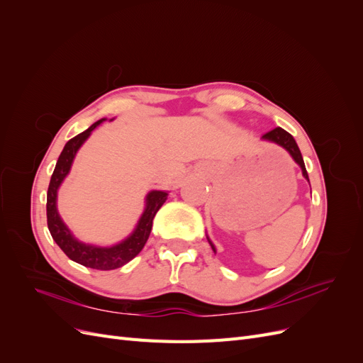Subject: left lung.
Here are the masks:
<instances>
[{"instance_id":"obj_1","label":"left lung","mask_w":363,"mask_h":363,"mask_svg":"<svg viewBox=\"0 0 363 363\" xmlns=\"http://www.w3.org/2000/svg\"><path fill=\"white\" fill-rule=\"evenodd\" d=\"M262 139L274 142V144H277V145H280V147H283L284 150H286V151L289 152V155H291V157H292L296 163L300 164V168H301V172H303V175H304V179H307V182H309V175H307L303 156H301L300 148H298V145H296V142H295V139L292 138V135H289L286 130H283V128L277 127V128H274V130L268 131V133L263 135ZM207 239H208V238H207ZM208 244H211L212 250L216 252L215 245L211 242V239H208Z\"/></svg>"}]
</instances>
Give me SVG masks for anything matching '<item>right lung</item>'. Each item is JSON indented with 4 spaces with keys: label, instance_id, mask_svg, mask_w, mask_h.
<instances>
[{
    "label": "right lung",
    "instance_id": "obj_1",
    "mask_svg": "<svg viewBox=\"0 0 363 363\" xmlns=\"http://www.w3.org/2000/svg\"><path fill=\"white\" fill-rule=\"evenodd\" d=\"M106 118L96 121L89 128L84 130L83 133L77 135L71 140L67 142L63 151L60 152L59 160L56 163V168L51 175L48 194H47V223L48 230L56 240V244L62 248V251L67 255L71 260L80 263L83 267L94 268V269H116L121 268L125 263H128L131 259L136 257L140 250L144 248L147 240L151 233L152 219H155L156 213L162 204L167 201L168 192L167 191H151L145 199V211L139 218L138 225L133 230L128 238L121 240L119 244H115L112 247H96L91 244L80 242L79 239L74 238L71 230L62 221V218L57 212V191L60 188L62 182L69 174L71 164L74 162V157L77 151L84 144V140L91 136L92 131L100 125Z\"/></svg>",
    "mask_w": 363,
    "mask_h": 363
}]
</instances>
